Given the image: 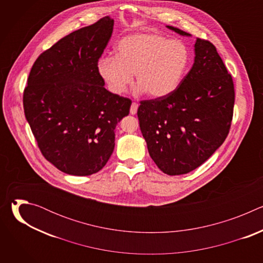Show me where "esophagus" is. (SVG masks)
I'll return each mask as SVG.
<instances>
[{
	"label": "esophagus",
	"mask_w": 263,
	"mask_h": 263,
	"mask_svg": "<svg viewBox=\"0 0 263 263\" xmlns=\"http://www.w3.org/2000/svg\"><path fill=\"white\" fill-rule=\"evenodd\" d=\"M137 109H138V104L135 103V102H133L132 105H131V108H130V114H131L132 116H134V115L136 114V112H137Z\"/></svg>",
	"instance_id": "obj_1"
}]
</instances>
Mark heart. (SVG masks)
Wrapping results in <instances>:
<instances>
[{"label": "heart", "mask_w": 263, "mask_h": 263, "mask_svg": "<svg viewBox=\"0 0 263 263\" xmlns=\"http://www.w3.org/2000/svg\"><path fill=\"white\" fill-rule=\"evenodd\" d=\"M115 51V57H102L97 67L117 95L126 91L135 73L137 92L155 99L166 97L178 88L190 63V51L183 42L154 33L128 35Z\"/></svg>", "instance_id": "b5f03b06"}]
</instances>
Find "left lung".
Masks as SVG:
<instances>
[{
  "instance_id": "8db88e82",
  "label": "left lung",
  "mask_w": 263,
  "mask_h": 263,
  "mask_svg": "<svg viewBox=\"0 0 263 263\" xmlns=\"http://www.w3.org/2000/svg\"><path fill=\"white\" fill-rule=\"evenodd\" d=\"M234 100L232 77L215 47L197 39L195 62L178 88L166 97L141 101L137 110L148 154L160 171L183 175L203 164L229 133Z\"/></svg>"
}]
</instances>
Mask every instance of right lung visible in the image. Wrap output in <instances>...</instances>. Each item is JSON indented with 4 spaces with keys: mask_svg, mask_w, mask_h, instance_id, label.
Returning a JSON list of instances; mask_svg holds the SVG:
<instances>
[{
    "mask_svg": "<svg viewBox=\"0 0 263 263\" xmlns=\"http://www.w3.org/2000/svg\"><path fill=\"white\" fill-rule=\"evenodd\" d=\"M114 25L105 16L66 35L29 73L25 117L45 158L68 175L102 170L115 149V129L129 115L131 100L107 90L97 67Z\"/></svg>",
    "mask_w": 263,
    "mask_h": 263,
    "instance_id": "add662e5",
    "label": "right lung"
}]
</instances>
